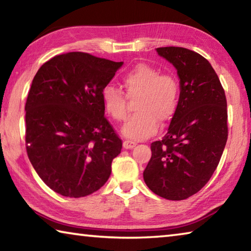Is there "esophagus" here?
Returning <instances> with one entry per match:
<instances>
[{"label":"esophagus","mask_w":251,"mask_h":251,"mask_svg":"<svg viewBox=\"0 0 251 251\" xmlns=\"http://www.w3.org/2000/svg\"><path fill=\"white\" fill-rule=\"evenodd\" d=\"M123 146H124L125 150H131V148H134L136 146V142H133V141H125L124 143H123Z\"/></svg>","instance_id":"34e87169"}]
</instances>
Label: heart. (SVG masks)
I'll use <instances>...</instances> for the list:
<instances>
[{
    "instance_id": "1",
    "label": "heart",
    "mask_w": 251,
    "mask_h": 251,
    "mask_svg": "<svg viewBox=\"0 0 251 251\" xmlns=\"http://www.w3.org/2000/svg\"><path fill=\"white\" fill-rule=\"evenodd\" d=\"M126 95L113 86L101 93L106 113L116 122L127 116V98L135 100L138 113L128 118L122 133L127 138L139 141L151 137L158 128V120L165 123L176 113L179 97V85L172 74L159 73L156 67L138 63L123 76Z\"/></svg>"
}]
</instances>
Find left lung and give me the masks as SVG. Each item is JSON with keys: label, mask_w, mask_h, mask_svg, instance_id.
<instances>
[{"label": "left lung", "mask_w": 251, "mask_h": 251, "mask_svg": "<svg viewBox=\"0 0 251 251\" xmlns=\"http://www.w3.org/2000/svg\"><path fill=\"white\" fill-rule=\"evenodd\" d=\"M156 50L177 70L180 94L166 135L151 143L144 180L158 196L184 201L198 193L218 166L228 137L226 95L201 54L176 46Z\"/></svg>", "instance_id": "obj_1"}]
</instances>
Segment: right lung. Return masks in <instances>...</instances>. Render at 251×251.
<instances>
[{
	"mask_svg": "<svg viewBox=\"0 0 251 251\" xmlns=\"http://www.w3.org/2000/svg\"><path fill=\"white\" fill-rule=\"evenodd\" d=\"M123 62L71 52L44 63L25 104V143L37 175L62 196L99 190L122 139L106 120L101 93Z\"/></svg>",
	"mask_w": 251,
	"mask_h": 251,
	"instance_id": "1",
	"label": "right lung"
}]
</instances>
